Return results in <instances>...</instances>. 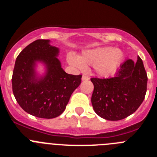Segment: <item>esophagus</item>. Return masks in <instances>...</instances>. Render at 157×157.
I'll return each instance as SVG.
<instances>
[{
    "mask_svg": "<svg viewBox=\"0 0 157 157\" xmlns=\"http://www.w3.org/2000/svg\"><path fill=\"white\" fill-rule=\"evenodd\" d=\"M90 80V77H87V76L83 75V77H82V80H83V81H86V80Z\"/></svg>",
    "mask_w": 157,
    "mask_h": 157,
    "instance_id": "34e87169",
    "label": "esophagus"
}]
</instances>
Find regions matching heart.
Instances as JSON below:
<instances>
[{"label":"heart","instance_id":"1","mask_svg":"<svg viewBox=\"0 0 157 157\" xmlns=\"http://www.w3.org/2000/svg\"><path fill=\"white\" fill-rule=\"evenodd\" d=\"M122 51L112 46L98 47L83 51L80 56L69 52L67 62L72 67L84 70L86 65L93 66L95 73L101 77H108L115 72L122 61Z\"/></svg>","mask_w":157,"mask_h":157}]
</instances>
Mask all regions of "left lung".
Returning <instances> with one entry per match:
<instances>
[{
    "label": "left lung",
    "instance_id": "1",
    "mask_svg": "<svg viewBox=\"0 0 157 157\" xmlns=\"http://www.w3.org/2000/svg\"><path fill=\"white\" fill-rule=\"evenodd\" d=\"M94 85L91 102L95 112L109 121H118L134 113L144 99L147 75L143 61L127 59L114 77L91 78Z\"/></svg>",
    "mask_w": 157,
    "mask_h": 157
}]
</instances>
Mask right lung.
I'll use <instances>...</instances> for the list:
<instances>
[{"mask_svg": "<svg viewBox=\"0 0 157 157\" xmlns=\"http://www.w3.org/2000/svg\"><path fill=\"white\" fill-rule=\"evenodd\" d=\"M58 55L59 48L51 45L50 40L38 39L23 49L16 60L13 93L20 107L33 116H59L81 83V75L68 74L63 70ZM38 63L45 66L42 75L36 72Z\"/></svg>", "mask_w": 157, "mask_h": 157, "instance_id": "obj_1", "label": "right lung"}]
</instances>
